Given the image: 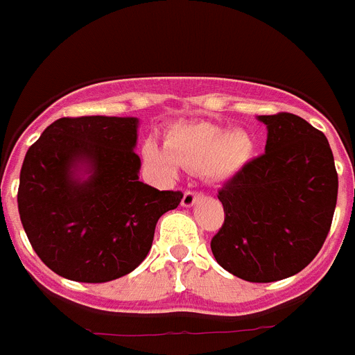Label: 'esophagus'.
Wrapping results in <instances>:
<instances>
[{"label": "esophagus", "instance_id": "34e87169", "mask_svg": "<svg viewBox=\"0 0 355 355\" xmlns=\"http://www.w3.org/2000/svg\"><path fill=\"white\" fill-rule=\"evenodd\" d=\"M202 196H204L202 193L193 191V189H187V191L184 193V196H182V205H184V207H191V205H195L196 202L200 200Z\"/></svg>", "mask_w": 355, "mask_h": 355}]
</instances>
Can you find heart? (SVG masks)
Segmentation results:
<instances>
[{"label":"heart","mask_w":355,"mask_h":355,"mask_svg":"<svg viewBox=\"0 0 355 355\" xmlns=\"http://www.w3.org/2000/svg\"><path fill=\"white\" fill-rule=\"evenodd\" d=\"M252 139L243 130L229 132L209 122L177 124L166 135V144L150 139L144 159L166 177H175L180 166L204 169L214 177H227L240 169L252 153Z\"/></svg>","instance_id":"b5f03b06"}]
</instances>
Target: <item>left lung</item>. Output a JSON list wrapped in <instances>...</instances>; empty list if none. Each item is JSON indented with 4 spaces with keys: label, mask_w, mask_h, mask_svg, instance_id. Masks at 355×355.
<instances>
[{
    "label": "left lung",
    "mask_w": 355,
    "mask_h": 355,
    "mask_svg": "<svg viewBox=\"0 0 355 355\" xmlns=\"http://www.w3.org/2000/svg\"><path fill=\"white\" fill-rule=\"evenodd\" d=\"M265 153L218 191L225 220L211 240L214 260L254 284L294 276L329 234L338 171L327 137L294 113L260 115Z\"/></svg>",
    "instance_id": "obj_1"
}]
</instances>
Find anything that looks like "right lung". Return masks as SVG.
Here are the masks:
<instances>
[{
  "label": "right lung",
  "mask_w": 355,
  "mask_h": 355,
  "mask_svg": "<svg viewBox=\"0 0 355 355\" xmlns=\"http://www.w3.org/2000/svg\"><path fill=\"white\" fill-rule=\"evenodd\" d=\"M137 128L135 117H62L26 151L19 218L35 254L62 278L104 284L132 272L160 216L182 200L139 180Z\"/></svg>",
  "instance_id": "1"
}]
</instances>
